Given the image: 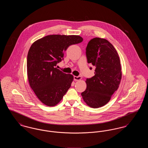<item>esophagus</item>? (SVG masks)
I'll return each instance as SVG.
<instances>
[{"label":"esophagus","mask_w":148,"mask_h":148,"mask_svg":"<svg viewBox=\"0 0 148 148\" xmlns=\"http://www.w3.org/2000/svg\"><path fill=\"white\" fill-rule=\"evenodd\" d=\"M82 79V77H80V76H74V80H75V81H77V80H80Z\"/></svg>","instance_id":"esophagus-1"}]
</instances>
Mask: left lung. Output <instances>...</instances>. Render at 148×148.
<instances>
[{"label": "left lung", "instance_id": "left-lung-1", "mask_svg": "<svg viewBox=\"0 0 148 148\" xmlns=\"http://www.w3.org/2000/svg\"><path fill=\"white\" fill-rule=\"evenodd\" d=\"M86 56L88 63L95 68V75L86 79V88L82 95L88 106L98 108L106 104L119 88L121 79L119 57L110 42L100 38L89 42Z\"/></svg>", "mask_w": 148, "mask_h": 148}]
</instances>
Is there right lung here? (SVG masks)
<instances>
[{
	"label": "right lung",
	"mask_w": 148,
	"mask_h": 148,
	"mask_svg": "<svg viewBox=\"0 0 148 148\" xmlns=\"http://www.w3.org/2000/svg\"><path fill=\"white\" fill-rule=\"evenodd\" d=\"M79 35H50L33 43L27 56L29 85L43 104L56 106L70 88L73 76L56 68L64 53L71 45L82 42Z\"/></svg>",
	"instance_id": "right-lung-1"
}]
</instances>
